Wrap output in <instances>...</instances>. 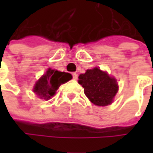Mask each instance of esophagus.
I'll return each mask as SVG.
<instances>
[{"label": "esophagus", "mask_w": 153, "mask_h": 153, "mask_svg": "<svg viewBox=\"0 0 153 153\" xmlns=\"http://www.w3.org/2000/svg\"><path fill=\"white\" fill-rule=\"evenodd\" d=\"M72 77H73L74 80H76L78 77V75L76 73H72Z\"/></svg>", "instance_id": "obj_1"}]
</instances>
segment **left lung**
Listing matches in <instances>:
<instances>
[{
  "label": "left lung",
  "mask_w": 153,
  "mask_h": 153,
  "mask_svg": "<svg viewBox=\"0 0 153 153\" xmlns=\"http://www.w3.org/2000/svg\"><path fill=\"white\" fill-rule=\"evenodd\" d=\"M78 83L84 88V94L89 100L99 106H105L112 102L118 88L117 81L97 67L81 74Z\"/></svg>",
  "instance_id": "1"
}]
</instances>
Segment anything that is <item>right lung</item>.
Returning a JSON list of instances; mask_svg holds the SVG:
<instances>
[{
    "instance_id": "1",
    "label": "right lung",
    "mask_w": 153,
    "mask_h": 153,
    "mask_svg": "<svg viewBox=\"0 0 153 153\" xmlns=\"http://www.w3.org/2000/svg\"><path fill=\"white\" fill-rule=\"evenodd\" d=\"M72 78V76L67 72H61L48 69L36 82L33 91L41 98L48 100L55 94V92L61 84L65 83Z\"/></svg>"
}]
</instances>
